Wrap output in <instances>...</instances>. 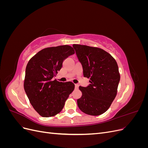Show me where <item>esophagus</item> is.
I'll return each mask as SVG.
<instances>
[{"label":"esophagus","mask_w":148,"mask_h":148,"mask_svg":"<svg viewBox=\"0 0 148 148\" xmlns=\"http://www.w3.org/2000/svg\"><path fill=\"white\" fill-rule=\"evenodd\" d=\"M75 89H78V87H79V85H78V84H75Z\"/></svg>","instance_id":"1"}]
</instances>
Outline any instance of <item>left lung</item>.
<instances>
[{
	"mask_svg": "<svg viewBox=\"0 0 148 148\" xmlns=\"http://www.w3.org/2000/svg\"><path fill=\"white\" fill-rule=\"evenodd\" d=\"M81 62L84 77L90 78L89 86H79L82 97L77 100L79 109L90 115L104 114L117 93L120 76L114 58L103 49L73 44Z\"/></svg>",
	"mask_w": 148,
	"mask_h": 148,
	"instance_id": "left-lung-1",
	"label": "left lung"
}]
</instances>
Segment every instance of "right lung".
<instances>
[{"instance_id":"1","label":"right lung","mask_w":148,"mask_h":148,"mask_svg":"<svg viewBox=\"0 0 148 148\" xmlns=\"http://www.w3.org/2000/svg\"><path fill=\"white\" fill-rule=\"evenodd\" d=\"M74 53L73 48L68 45L47 47L34 55L26 65L25 91L31 104L42 117L59 114L74 90L72 82L53 79L64 60Z\"/></svg>"}]
</instances>
